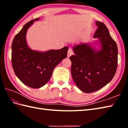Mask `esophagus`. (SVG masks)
<instances>
[{
    "mask_svg": "<svg viewBox=\"0 0 128 128\" xmlns=\"http://www.w3.org/2000/svg\"><path fill=\"white\" fill-rule=\"evenodd\" d=\"M72 53H73V52H72V49H70V48L69 49L68 52V57L69 58V57H70V56L72 55Z\"/></svg>",
    "mask_w": 128,
    "mask_h": 128,
    "instance_id": "34e87169",
    "label": "esophagus"
}]
</instances>
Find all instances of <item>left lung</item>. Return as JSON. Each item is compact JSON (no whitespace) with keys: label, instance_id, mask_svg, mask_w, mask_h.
<instances>
[{"label":"left lung","instance_id":"obj_1","mask_svg":"<svg viewBox=\"0 0 128 128\" xmlns=\"http://www.w3.org/2000/svg\"><path fill=\"white\" fill-rule=\"evenodd\" d=\"M98 28L94 37L102 46L96 52L87 44L73 48L71 73L73 80L81 91L91 93L105 86L112 80L118 66V48L104 24L96 21Z\"/></svg>","mask_w":128,"mask_h":128}]
</instances>
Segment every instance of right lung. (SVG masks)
<instances>
[{"instance_id": "right-lung-1", "label": "right lung", "mask_w": 128, "mask_h": 128, "mask_svg": "<svg viewBox=\"0 0 128 128\" xmlns=\"http://www.w3.org/2000/svg\"><path fill=\"white\" fill-rule=\"evenodd\" d=\"M35 18L26 23L16 34L12 46V63L15 75L24 84L31 88H40L50 79L53 69L67 56L68 47L39 52L27 45L26 34Z\"/></svg>"}]
</instances>
